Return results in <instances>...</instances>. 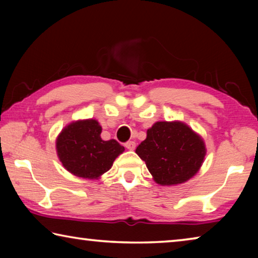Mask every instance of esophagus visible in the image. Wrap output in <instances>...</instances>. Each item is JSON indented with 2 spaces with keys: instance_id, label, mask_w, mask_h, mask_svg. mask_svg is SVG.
Wrapping results in <instances>:
<instances>
[{
  "instance_id": "34e87169",
  "label": "esophagus",
  "mask_w": 258,
  "mask_h": 258,
  "mask_svg": "<svg viewBox=\"0 0 258 258\" xmlns=\"http://www.w3.org/2000/svg\"><path fill=\"white\" fill-rule=\"evenodd\" d=\"M125 147H126V149H128V150H134L135 149V142L134 141L126 142Z\"/></svg>"
}]
</instances>
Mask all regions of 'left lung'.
Here are the masks:
<instances>
[{
  "instance_id": "left-lung-1",
  "label": "left lung",
  "mask_w": 258,
  "mask_h": 258,
  "mask_svg": "<svg viewBox=\"0 0 258 258\" xmlns=\"http://www.w3.org/2000/svg\"><path fill=\"white\" fill-rule=\"evenodd\" d=\"M152 178L160 185H176L199 172L206 156L204 139L180 120L157 121L137 148Z\"/></svg>"
}]
</instances>
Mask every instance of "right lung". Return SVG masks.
Here are the masks:
<instances>
[{"label": "right lung", "instance_id": "1", "mask_svg": "<svg viewBox=\"0 0 258 258\" xmlns=\"http://www.w3.org/2000/svg\"><path fill=\"white\" fill-rule=\"evenodd\" d=\"M102 127L97 119H78L61 130L55 149L61 164L73 175L98 180L111 168L125 148L116 140L101 139Z\"/></svg>", "mask_w": 258, "mask_h": 258}]
</instances>
